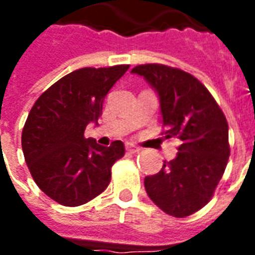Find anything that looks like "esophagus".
<instances>
[{
    "label": "esophagus",
    "instance_id": "esophagus-1",
    "mask_svg": "<svg viewBox=\"0 0 255 255\" xmlns=\"http://www.w3.org/2000/svg\"><path fill=\"white\" fill-rule=\"evenodd\" d=\"M126 150H127V153H129V154H135V153H138L139 150V147H136V146H135V144H127V146H126Z\"/></svg>",
    "mask_w": 255,
    "mask_h": 255
}]
</instances>
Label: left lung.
<instances>
[{
	"label": "left lung",
	"instance_id": "left-lung-1",
	"mask_svg": "<svg viewBox=\"0 0 255 255\" xmlns=\"http://www.w3.org/2000/svg\"><path fill=\"white\" fill-rule=\"evenodd\" d=\"M157 91L165 138H177L176 158L144 177L150 199L173 217H187L212 199L230 157L228 123L209 90L179 68L144 64L131 71Z\"/></svg>",
	"mask_w": 255,
	"mask_h": 255
}]
</instances>
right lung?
<instances>
[{
  "label": "right lung",
  "instance_id": "add662e5",
  "mask_svg": "<svg viewBox=\"0 0 255 255\" xmlns=\"http://www.w3.org/2000/svg\"><path fill=\"white\" fill-rule=\"evenodd\" d=\"M129 65L80 68L52 84L35 101L25 120L21 147L36 186L64 206H80L104 191L112 165L126 149L84 138L89 123L98 122L106 94Z\"/></svg>",
  "mask_w": 255,
  "mask_h": 255
}]
</instances>
